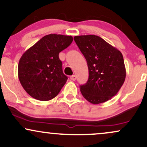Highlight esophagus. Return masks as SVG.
<instances>
[{"mask_svg":"<svg viewBox=\"0 0 147 147\" xmlns=\"http://www.w3.org/2000/svg\"><path fill=\"white\" fill-rule=\"evenodd\" d=\"M70 79H71L72 81H75V80H76V76H75V75H72V76H70Z\"/></svg>","mask_w":147,"mask_h":147,"instance_id":"esophagus-1","label":"esophagus"}]
</instances>
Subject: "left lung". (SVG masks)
<instances>
[{
  "mask_svg": "<svg viewBox=\"0 0 147 147\" xmlns=\"http://www.w3.org/2000/svg\"><path fill=\"white\" fill-rule=\"evenodd\" d=\"M88 67L86 84L80 86L84 97L91 104L109 100L117 93L126 78L122 54L96 35L74 37Z\"/></svg>",
  "mask_w": 147,
  "mask_h": 147,
  "instance_id": "1",
  "label": "left lung"
}]
</instances>
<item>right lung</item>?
I'll return each instance as SVG.
<instances>
[{"mask_svg":"<svg viewBox=\"0 0 147 147\" xmlns=\"http://www.w3.org/2000/svg\"><path fill=\"white\" fill-rule=\"evenodd\" d=\"M72 41L71 36L50 34L23 53L18 63V79L32 97L48 101L58 95L68 79L59 54Z\"/></svg>","mask_w":147,"mask_h":147,"instance_id":"right-lung-1","label":"right lung"}]
</instances>
